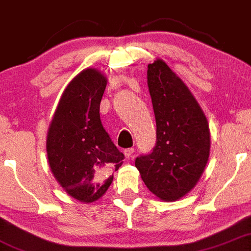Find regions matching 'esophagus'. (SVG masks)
Instances as JSON below:
<instances>
[{
	"label": "esophagus",
	"instance_id": "obj_1",
	"mask_svg": "<svg viewBox=\"0 0 251 251\" xmlns=\"http://www.w3.org/2000/svg\"><path fill=\"white\" fill-rule=\"evenodd\" d=\"M134 153V148H126L125 151H124V154H125L126 157H131L132 154Z\"/></svg>",
	"mask_w": 251,
	"mask_h": 251
}]
</instances>
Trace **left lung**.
Listing matches in <instances>:
<instances>
[{"mask_svg":"<svg viewBox=\"0 0 251 251\" xmlns=\"http://www.w3.org/2000/svg\"><path fill=\"white\" fill-rule=\"evenodd\" d=\"M148 90L156 120V144L135 158L146 186L162 201L191 191L210 155V128L199 104L162 60L148 65Z\"/></svg>","mask_w":251,"mask_h":251,"instance_id":"1","label":"left lung"}]
</instances>
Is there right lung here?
<instances>
[{"label": "right lung", "instance_id": "add662e5", "mask_svg": "<svg viewBox=\"0 0 251 251\" xmlns=\"http://www.w3.org/2000/svg\"><path fill=\"white\" fill-rule=\"evenodd\" d=\"M106 78L85 69L62 94L47 134V157L53 175L73 198H100L125 158L103 127L100 104Z\"/></svg>", "mask_w": 251, "mask_h": 251}]
</instances>
